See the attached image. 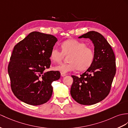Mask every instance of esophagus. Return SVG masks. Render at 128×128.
I'll return each mask as SVG.
<instances>
[{"label": "esophagus", "mask_w": 128, "mask_h": 128, "mask_svg": "<svg viewBox=\"0 0 128 128\" xmlns=\"http://www.w3.org/2000/svg\"><path fill=\"white\" fill-rule=\"evenodd\" d=\"M61 76H66V74H65V73H61Z\"/></svg>", "instance_id": "34e87169"}]
</instances>
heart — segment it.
<instances>
[{
    "mask_svg": "<svg viewBox=\"0 0 128 128\" xmlns=\"http://www.w3.org/2000/svg\"><path fill=\"white\" fill-rule=\"evenodd\" d=\"M61 50L53 48L50 53V58L55 63H60L64 57L68 55L70 63L61 64L54 67V70L61 73H67L78 69L80 71L86 70L92 64L94 52L92 48L86 46L83 42L76 40H68L61 44Z\"/></svg>",
    "mask_w": 128,
    "mask_h": 128,
    "instance_id": "heart-1",
    "label": "heart"
}]
</instances>
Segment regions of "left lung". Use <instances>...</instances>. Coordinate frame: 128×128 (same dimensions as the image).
I'll use <instances>...</instances> for the list:
<instances>
[{"mask_svg":"<svg viewBox=\"0 0 128 128\" xmlns=\"http://www.w3.org/2000/svg\"><path fill=\"white\" fill-rule=\"evenodd\" d=\"M91 40L94 58L87 70L78 77L72 76L70 94L78 103L91 105L105 99L110 93L116 74V59L112 49L102 34L91 31L79 37Z\"/></svg>","mask_w":128,"mask_h":128,"instance_id":"left-lung-1","label":"left lung"}]
</instances>
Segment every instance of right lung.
Masks as SVG:
<instances>
[{"label":"right lung","instance_id":"right-lung-1","mask_svg":"<svg viewBox=\"0 0 128 128\" xmlns=\"http://www.w3.org/2000/svg\"><path fill=\"white\" fill-rule=\"evenodd\" d=\"M57 41L53 35L33 32L14 46L8 73L14 94L25 103L40 105L51 98L52 83L60 79V73L45 70L50 66V53Z\"/></svg>","mask_w":128,"mask_h":128}]
</instances>
